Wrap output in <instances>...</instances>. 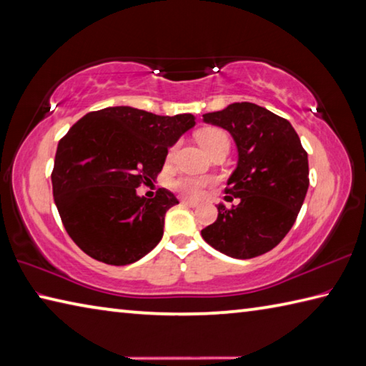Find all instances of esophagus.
Instances as JSON below:
<instances>
[{"label":"esophagus","mask_w":366,"mask_h":366,"mask_svg":"<svg viewBox=\"0 0 366 366\" xmlns=\"http://www.w3.org/2000/svg\"><path fill=\"white\" fill-rule=\"evenodd\" d=\"M182 202L184 204V205H189V207H197V202L196 201H192V199H182Z\"/></svg>","instance_id":"esophagus-1"}]
</instances>
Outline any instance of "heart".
<instances>
[{"mask_svg": "<svg viewBox=\"0 0 366 366\" xmlns=\"http://www.w3.org/2000/svg\"><path fill=\"white\" fill-rule=\"evenodd\" d=\"M197 140L207 153H212L213 149H217L219 147L229 148V139H227L224 130L218 127H207L201 130V132L197 134ZM212 183L213 180L210 177L182 175L174 180V188L188 197H201L205 188H209Z\"/></svg>", "mask_w": 366, "mask_h": 366, "instance_id": "heart-1", "label": "heart"}]
</instances>
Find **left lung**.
I'll return each mask as SVG.
<instances>
[{"instance_id": "1", "label": "left lung", "mask_w": 366, "mask_h": 366, "mask_svg": "<svg viewBox=\"0 0 366 366\" xmlns=\"http://www.w3.org/2000/svg\"><path fill=\"white\" fill-rule=\"evenodd\" d=\"M204 122L231 134L237 167L227 178L215 223L201 231L215 250L237 259L259 257L292 229L309 188L307 153L292 124L254 103H231Z\"/></svg>"}]
</instances>
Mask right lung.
<instances>
[{
    "instance_id": "add662e5",
    "label": "right lung",
    "mask_w": 366,
    "mask_h": 366,
    "mask_svg": "<svg viewBox=\"0 0 366 366\" xmlns=\"http://www.w3.org/2000/svg\"><path fill=\"white\" fill-rule=\"evenodd\" d=\"M196 126L189 113L159 116L132 107L87 113L59 142L54 202L68 236L89 257L113 266L135 263L159 244L169 189L137 194L164 167L169 148Z\"/></svg>"
}]
</instances>
